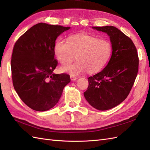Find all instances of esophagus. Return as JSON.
<instances>
[{"label": "esophagus", "instance_id": "1", "mask_svg": "<svg viewBox=\"0 0 150 150\" xmlns=\"http://www.w3.org/2000/svg\"><path fill=\"white\" fill-rule=\"evenodd\" d=\"M70 78H71V80L72 81H76V79H78L77 76H74V75H71L70 76Z\"/></svg>", "mask_w": 150, "mask_h": 150}]
</instances>
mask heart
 I'll use <instances>...</instances> for the list:
<instances>
[{
	"label": "heart",
	"mask_w": 150,
	"mask_h": 150,
	"mask_svg": "<svg viewBox=\"0 0 150 150\" xmlns=\"http://www.w3.org/2000/svg\"><path fill=\"white\" fill-rule=\"evenodd\" d=\"M111 50L108 40L84 33L69 36L68 41L58 38L54 45L55 54L62 64L67 65L78 59L75 63L63 68L72 75L87 71L90 74L101 71L109 61Z\"/></svg>",
	"instance_id": "b5f03b06"
}]
</instances>
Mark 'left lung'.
Segmentation results:
<instances>
[{
	"label": "left lung",
	"mask_w": 150,
	"mask_h": 150,
	"mask_svg": "<svg viewBox=\"0 0 150 150\" xmlns=\"http://www.w3.org/2000/svg\"><path fill=\"white\" fill-rule=\"evenodd\" d=\"M93 29L108 34L112 52L103 70L88 78L89 86L83 95L96 109L106 110L119 105L129 95L138 73L139 57L133 41L117 28Z\"/></svg>",
	"instance_id": "obj_1"
}]
</instances>
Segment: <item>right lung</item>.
I'll return each mask as SVG.
<instances>
[{
    "label": "right lung",
    "instance_id": "add662e5",
    "mask_svg": "<svg viewBox=\"0 0 150 150\" xmlns=\"http://www.w3.org/2000/svg\"><path fill=\"white\" fill-rule=\"evenodd\" d=\"M69 29L39 23L27 30L14 45L11 60L14 88L21 100L34 110L54 107L71 81L67 74L54 73L58 64L54 59L55 40Z\"/></svg>",
    "mask_w": 150,
    "mask_h": 150
}]
</instances>
